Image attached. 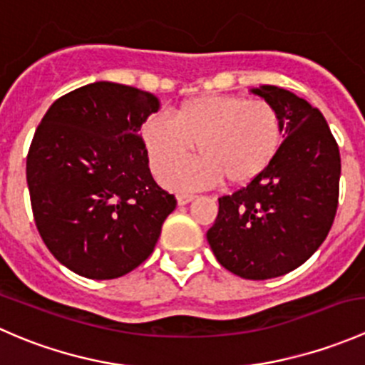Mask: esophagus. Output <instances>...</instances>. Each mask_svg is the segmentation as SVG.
I'll list each match as a JSON object with an SVG mask.
<instances>
[{"label":"esophagus","mask_w":365,"mask_h":365,"mask_svg":"<svg viewBox=\"0 0 365 365\" xmlns=\"http://www.w3.org/2000/svg\"><path fill=\"white\" fill-rule=\"evenodd\" d=\"M176 200H178V205H187V203H190V201H194L196 200V196H194V194H178V196H176Z\"/></svg>","instance_id":"1"}]
</instances>
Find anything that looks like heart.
Returning <instances> with one entry per match:
<instances>
[{"label":"heart","mask_w":365,"mask_h":365,"mask_svg":"<svg viewBox=\"0 0 365 365\" xmlns=\"http://www.w3.org/2000/svg\"><path fill=\"white\" fill-rule=\"evenodd\" d=\"M141 139L153 173L166 169L160 180L169 189H210L220 180L245 185L277 155L282 123L277 109L261 98L200 95L183 101L173 118H146ZM194 144L202 157L182 163Z\"/></svg>","instance_id":"obj_1"}]
</instances>
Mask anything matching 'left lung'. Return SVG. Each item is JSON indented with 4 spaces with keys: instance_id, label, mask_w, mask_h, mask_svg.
I'll list each match as a JSON object with an SVG mask.
<instances>
[{
    "instance_id": "1",
    "label": "left lung",
    "mask_w": 365,
    "mask_h": 365,
    "mask_svg": "<svg viewBox=\"0 0 365 365\" xmlns=\"http://www.w3.org/2000/svg\"><path fill=\"white\" fill-rule=\"evenodd\" d=\"M251 91L277 109L284 141L257 178L219 197L206 238L226 270L263 281L295 270L327 238L339 203L341 155L319 109L277 86Z\"/></svg>"
}]
</instances>
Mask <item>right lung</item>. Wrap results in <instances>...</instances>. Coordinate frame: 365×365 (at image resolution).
<instances>
[{"label": "right lung", "instance_id": "obj_1", "mask_svg": "<svg viewBox=\"0 0 365 365\" xmlns=\"http://www.w3.org/2000/svg\"><path fill=\"white\" fill-rule=\"evenodd\" d=\"M159 98L125 84H86L42 118L26 159L36 230L61 264L116 279L155 249L173 194L157 185L139 128Z\"/></svg>", "mask_w": 365, "mask_h": 365}]
</instances>
